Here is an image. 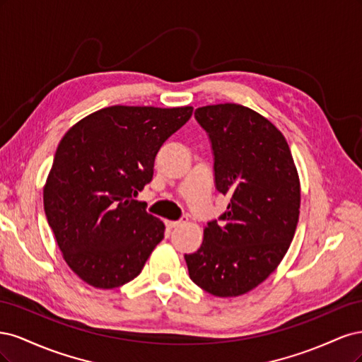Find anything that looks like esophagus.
<instances>
[{"label":"esophagus","mask_w":362,"mask_h":362,"mask_svg":"<svg viewBox=\"0 0 362 362\" xmlns=\"http://www.w3.org/2000/svg\"><path fill=\"white\" fill-rule=\"evenodd\" d=\"M185 222H187V218H181V221H177V222H172V221H166V226L168 228H178V226H181V225H184Z\"/></svg>","instance_id":"1"}]
</instances>
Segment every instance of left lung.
Listing matches in <instances>:
<instances>
[{
    "instance_id": "left-lung-1",
    "label": "left lung",
    "mask_w": 362,
    "mask_h": 362,
    "mask_svg": "<svg viewBox=\"0 0 362 362\" xmlns=\"http://www.w3.org/2000/svg\"><path fill=\"white\" fill-rule=\"evenodd\" d=\"M194 117L211 140L216 189L229 204L184 258L196 286L235 298L266 281L287 254L299 221V175L286 137L252 108L205 105Z\"/></svg>"
}]
</instances>
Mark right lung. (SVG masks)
<instances>
[{
	"instance_id": "1",
	"label": "right lung",
	"mask_w": 362,
	"mask_h": 362,
	"mask_svg": "<svg viewBox=\"0 0 362 362\" xmlns=\"http://www.w3.org/2000/svg\"><path fill=\"white\" fill-rule=\"evenodd\" d=\"M193 107L112 105L63 136L43 187V208L66 264L95 288L134 279L164 223L133 196L154 175L158 149Z\"/></svg>"
}]
</instances>
